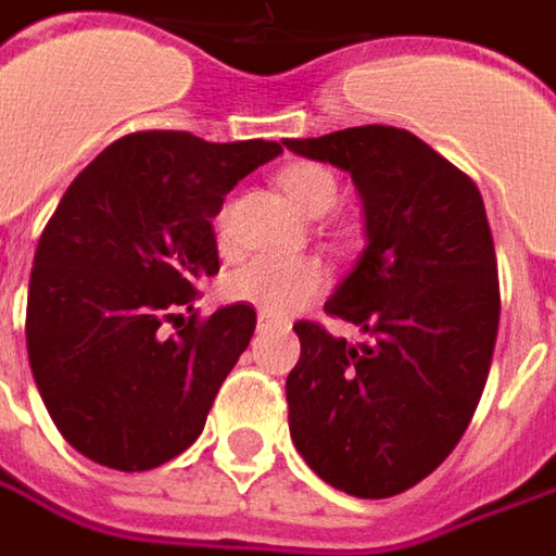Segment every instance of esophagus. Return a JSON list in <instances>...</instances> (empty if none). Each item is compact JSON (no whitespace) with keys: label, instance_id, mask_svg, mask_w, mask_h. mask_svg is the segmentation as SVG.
Returning a JSON list of instances; mask_svg holds the SVG:
<instances>
[{"label":"esophagus","instance_id":"esophagus-1","mask_svg":"<svg viewBox=\"0 0 556 556\" xmlns=\"http://www.w3.org/2000/svg\"><path fill=\"white\" fill-rule=\"evenodd\" d=\"M270 326H277V319H270L267 314H258V329L264 332V329H270Z\"/></svg>","mask_w":556,"mask_h":556}]
</instances>
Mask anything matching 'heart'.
Returning a JSON list of instances; mask_svg holds the SVG:
<instances>
[{"label": "heart", "mask_w": 556, "mask_h": 556, "mask_svg": "<svg viewBox=\"0 0 556 556\" xmlns=\"http://www.w3.org/2000/svg\"><path fill=\"white\" fill-rule=\"evenodd\" d=\"M282 190L295 202L304 215H326L338 202V178L332 168L319 163H295L279 175ZM220 240H227L230 212L220 205L215 215ZM326 286V270L314 258H277V255H261L242 264L227 277V295L242 304L258 307L267 316H289L298 307H304L311 298H316Z\"/></svg>", "instance_id": "1"}]
</instances>
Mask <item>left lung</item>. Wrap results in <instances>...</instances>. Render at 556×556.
Listing matches in <instances>:
<instances>
[{
    "mask_svg": "<svg viewBox=\"0 0 556 556\" xmlns=\"http://www.w3.org/2000/svg\"><path fill=\"white\" fill-rule=\"evenodd\" d=\"M286 147L354 178L366 249L326 314L366 332L348 344L301 319L286 378L289 431L329 486L391 498L421 483L468 431L498 336V264L477 184L393 125Z\"/></svg>",
    "mask_w": 556,
    "mask_h": 556,
    "instance_id": "obj_1",
    "label": "left lung"
}]
</instances>
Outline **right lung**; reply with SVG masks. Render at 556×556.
<instances>
[{
	"label": "right lung",
	"mask_w": 556,
	"mask_h": 556,
	"mask_svg": "<svg viewBox=\"0 0 556 556\" xmlns=\"http://www.w3.org/2000/svg\"><path fill=\"white\" fill-rule=\"evenodd\" d=\"M279 153L261 138L212 144L190 131H135L58 202L29 274L27 354L51 421L86 458L150 470L202 433L255 332L249 304L205 319L193 311L197 286L220 267L212 218Z\"/></svg>",
	"instance_id": "1"
}]
</instances>
